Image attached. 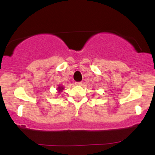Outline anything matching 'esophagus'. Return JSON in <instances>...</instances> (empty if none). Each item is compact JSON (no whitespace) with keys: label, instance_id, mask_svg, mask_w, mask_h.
Masks as SVG:
<instances>
[{"label":"esophagus","instance_id":"1","mask_svg":"<svg viewBox=\"0 0 155 155\" xmlns=\"http://www.w3.org/2000/svg\"><path fill=\"white\" fill-rule=\"evenodd\" d=\"M76 85H82V82H76Z\"/></svg>","mask_w":155,"mask_h":155}]
</instances>
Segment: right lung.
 Instances as JSON below:
<instances>
[{"label":"right lung","instance_id":"1","mask_svg":"<svg viewBox=\"0 0 155 155\" xmlns=\"http://www.w3.org/2000/svg\"><path fill=\"white\" fill-rule=\"evenodd\" d=\"M63 90H64V87L63 86H58V92L62 91Z\"/></svg>","mask_w":155,"mask_h":155}]
</instances>
